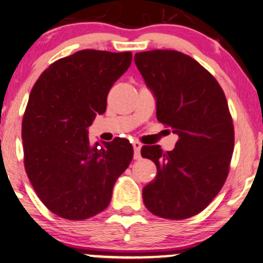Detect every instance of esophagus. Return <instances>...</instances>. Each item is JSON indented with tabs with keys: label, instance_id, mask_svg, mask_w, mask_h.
<instances>
[{
	"label": "esophagus",
	"instance_id": "1",
	"mask_svg": "<svg viewBox=\"0 0 263 263\" xmlns=\"http://www.w3.org/2000/svg\"><path fill=\"white\" fill-rule=\"evenodd\" d=\"M132 145H134V149H135V159H139L141 158L142 144L139 142H134L132 143Z\"/></svg>",
	"mask_w": 263,
	"mask_h": 263
}]
</instances>
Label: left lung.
Here are the masks:
<instances>
[{
  "mask_svg": "<svg viewBox=\"0 0 263 263\" xmlns=\"http://www.w3.org/2000/svg\"><path fill=\"white\" fill-rule=\"evenodd\" d=\"M135 63L154 93L156 119L178 135L171 152L142 148L158 170L143 188V202L159 217L184 220L210 204L228 176L234 127L227 99L214 76L184 53L139 52Z\"/></svg>",
  "mask_w": 263,
  "mask_h": 263,
  "instance_id": "left-lung-1",
  "label": "left lung"
}]
</instances>
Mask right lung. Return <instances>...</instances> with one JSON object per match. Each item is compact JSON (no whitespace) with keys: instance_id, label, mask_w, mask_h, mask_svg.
I'll list each match as a JSON object with an SVG mask.
<instances>
[{"instance_id":"1","label":"right lung","mask_w":263,"mask_h":263,"mask_svg":"<svg viewBox=\"0 0 263 263\" xmlns=\"http://www.w3.org/2000/svg\"><path fill=\"white\" fill-rule=\"evenodd\" d=\"M131 62V52L82 49L52 63L30 92L22 124L25 171L59 217L80 221L102 212L134 158L127 139L92 144L87 129Z\"/></svg>"}]
</instances>
